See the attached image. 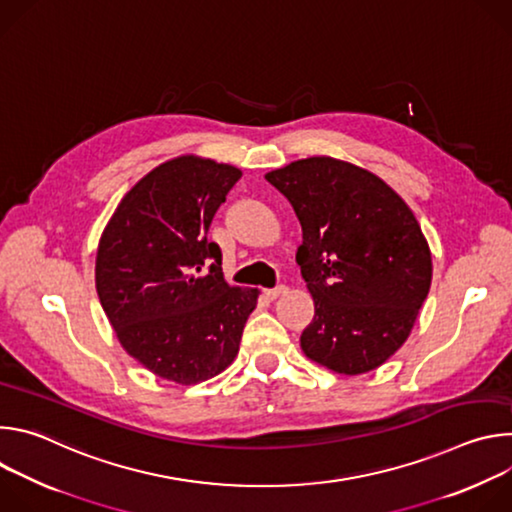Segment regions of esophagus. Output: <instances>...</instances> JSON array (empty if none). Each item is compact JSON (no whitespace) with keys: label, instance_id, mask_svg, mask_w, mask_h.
<instances>
[{"label":"esophagus","instance_id":"obj_1","mask_svg":"<svg viewBox=\"0 0 512 512\" xmlns=\"http://www.w3.org/2000/svg\"><path fill=\"white\" fill-rule=\"evenodd\" d=\"M285 291H287L285 285H277V287H273V289H265V296H267V300H275V298H279L281 294H285Z\"/></svg>","mask_w":512,"mask_h":512}]
</instances>
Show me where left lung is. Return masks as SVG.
Instances as JSON below:
<instances>
[{
	"label": "left lung",
	"mask_w": 512,
	"mask_h": 512,
	"mask_svg": "<svg viewBox=\"0 0 512 512\" xmlns=\"http://www.w3.org/2000/svg\"><path fill=\"white\" fill-rule=\"evenodd\" d=\"M265 180L294 206L296 261L316 314L300 342L342 375L369 373L407 340L431 285V253L409 206L381 178L334 158H308Z\"/></svg>",
	"instance_id": "left-lung-1"
}]
</instances>
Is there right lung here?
<instances>
[{"mask_svg":"<svg viewBox=\"0 0 512 512\" xmlns=\"http://www.w3.org/2000/svg\"><path fill=\"white\" fill-rule=\"evenodd\" d=\"M241 170L182 156L143 176L103 231L95 281L123 348L154 375L194 385L239 352L257 289L231 287L206 239Z\"/></svg>","mask_w":512,"mask_h":512,"instance_id":"1","label":"right lung"}]
</instances>
